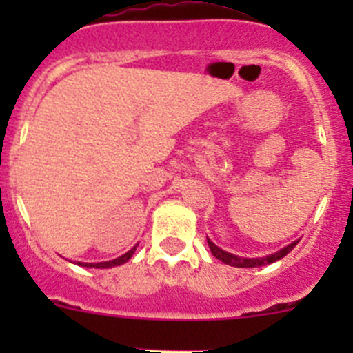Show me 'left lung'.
<instances>
[{"label": "left lung", "instance_id": "1", "mask_svg": "<svg viewBox=\"0 0 353 353\" xmlns=\"http://www.w3.org/2000/svg\"><path fill=\"white\" fill-rule=\"evenodd\" d=\"M206 241H208V245H210V251H212V254L215 256L216 259H220L222 263H225V265L229 266H236V268H259V266H266V265H272V263L279 261V259H282L283 256H287L288 252L292 251V249L297 245L299 241H294V243H290L288 245H285L283 249H280V251L273 252V254H268V256H263V258H243V256H237V254H232V252H227L223 251L222 248H219V245H215L212 243V241L206 237Z\"/></svg>", "mask_w": 353, "mask_h": 353}]
</instances>
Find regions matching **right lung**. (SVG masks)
<instances>
[{
  "label": "right lung",
  "mask_w": 353,
  "mask_h": 353,
  "mask_svg": "<svg viewBox=\"0 0 353 353\" xmlns=\"http://www.w3.org/2000/svg\"><path fill=\"white\" fill-rule=\"evenodd\" d=\"M134 251H137V245H133V249H130L126 254L119 256V258H116V259H110V261H102V263H81V261H78L77 265L85 266V268H112V266H119V265H124L126 261H130V258L133 256Z\"/></svg>",
  "instance_id": "1"
}]
</instances>
